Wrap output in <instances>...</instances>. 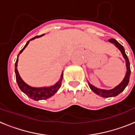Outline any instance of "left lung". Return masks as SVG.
<instances>
[{
  "label": "left lung",
  "mask_w": 135,
  "mask_h": 135,
  "mask_svg": "<svg viewBox=\"0 0 135 135\" xmlns=\"http://www.w3.org/2000/svg\"><path fill=\"white\" fill-rule=\"evenodd\" d=\"M109 42H110L111 43L114 44V45L116 46L117 48L121 51L122 54L125 61H126V70H127V71H126L124 78L123 79V80L122 81L121 83H120V84H118L117 86H115V88H114L113 89H111V90H103V89H98V88L94 86L93 85H92L90 82H88V84H89L90 89H91L95 93H96L97 95H99V96L102 97H115L118 95H119L120 93H122V92L124 90V89L126 87V86L128 85V82H129L130 76H131L130 62L129 60H128V57H127V55H126V53H125L124 49L123 46L120 45L118 42L114 38L109 39Z\"/></svg>",
  "instance_id": "1"
}]
</instances>
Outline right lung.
Listing matches in <instances>:
<instances>
[{
	"mask_svg": "<svg viewBox=\"0 0 135 135\" xmlns=\"http://www.w3.org/2000/svg\"><path fill=\"white\" fill-rule=\"evenodd\" d=\"M44 34L40 36H37L34 37L33 38L30 39V40H34L36 38H39V37L43 36ZM30 40L27 42L26 45H25L24 47H23L22 49L20 51V52L19 53L18 55H17V58L16 62H15V76H16V80L17 82V84H18L20 89H21V90L23 93H24L27 97H29L30 98L32 99L33 100H35V101H38V100H42V99H46L49 98L51 96H53V95L56 93L57 92V90H59V88L61 86V82L62 80H63V71H62V74L61 75V78L58 82L56 83L53 86H51L49 87H41V88H35V87H32L30 86L27 85L26 82H24V81L21 79V78L20 77V74H19L18 70H17V62H18V57L20 55V53H21V52L25 49L26 46H27L28 43H29Z\"/></svg>",
	"mask_w": 135,
	"mask_h": 135,
	"instance_id": "obj_1",
	"label": "right lung"
}]
</instances>
